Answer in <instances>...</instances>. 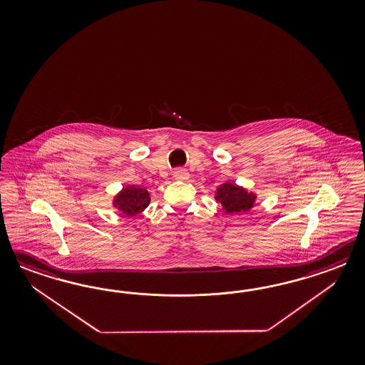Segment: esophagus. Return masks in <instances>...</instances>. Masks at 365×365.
<instances>
[{"instance_id":"obj_1","label":"esophagus","mask_w":365,"mask_h":365,"mask_svg":"<svg viewBox=\"0 0 365 365\" xmlns=\"http://www.w3.org/2000/svg\"><path fill=\"white\" fill-rule=\"evenodd\" d=\"M174 178L179 179V180H185L188 178V173L185 168H175L174 170Z\"/></svg>"}]
</instances>
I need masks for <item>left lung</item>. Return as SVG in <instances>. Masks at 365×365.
<instances>
[{
	"label": "left lung",
	"mask_w": 365,
	"mask_h": 365,
	"mask_svg": "<svg viewBox=\"0 0 365 365\" xmlns=\"http://www.w3.org/2000/svg\"><path fill=\"white\" fill-rule=\"evenodd\" d=\"M215 199L227 212L240 214L252 209L255 195L249 194L245 188L235 186L234 183H225L218 188Z\"/></svg>",
	"instance_id": "8db88e82"
}]
</instances>
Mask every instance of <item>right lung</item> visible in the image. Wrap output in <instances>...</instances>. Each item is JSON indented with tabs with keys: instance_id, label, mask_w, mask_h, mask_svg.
<instances>
[{
	"instance_id": "1",
	"label": "right lung",
	"mask_w": 365,
	"mask_h": 365,
	"mask_svg": "<svg viewBox=\"0 0 365 365\" xmlns=\"http://www.w3.org/2000/svg\"><path fill=\"white\" fill-rule=\"evenodd\" d=\"M148 202H150L148 191L144 187H138V186L124 188L120 195L116 199V205L127 215L140 212L144 207H147Z\"/></svg>"
}]
</instances>
